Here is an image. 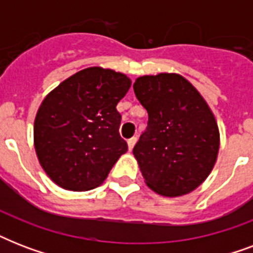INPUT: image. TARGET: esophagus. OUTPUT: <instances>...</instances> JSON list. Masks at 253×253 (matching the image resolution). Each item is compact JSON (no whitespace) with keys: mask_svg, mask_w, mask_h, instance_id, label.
I'll return each instance as SVG.
<instances>
[{"mask_svg":"<svg viewBox=\"0 0 253 253\" xmlns=\"http://www.w3.org/2000/svg\"><path fill=\"white\" fill-rule=\"evenodd\" d=\"M136 140H138V138H136V136H132V138H130L128 140H127V144H128V150L131 151L132 148H134Z\"/></svg>","mask_w":253,"mask_h":253,"instance_id":"34e87169","label":"esophagus"}]
</instances>
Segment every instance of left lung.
Returning <instances> with one entry per match:
<instances>
[{"label": "left lung", "instance_id": "obj_1", "mask_svg": "<svg viewBox=\"0 0 253 253\" xmlns=\"http://www.w3.org/2000/svg\"><path fill=\"white\" fill-rule=\"evenodd\" d=\"M134 91L148 113L146 131L132 151L146 184L166 197L188 194L206 180L219 150L210 107L176 73L139 77Z\"/></svg>", "mask_w": 253, "mask_h": 253}]
</instances>
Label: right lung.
Masks as SVG:
<instances>
[{"mask_svg": "<svg viewBox=\"0 0 253 253\" xmlns=\"http://www.w3.org/2000/svg\"><path fill=\"white\" fill-rule=\"evenodd\" d=\"M131 86L126 75L99 67L83 69L53 89L37 113L34 143L44 172L73 192L106 180L127 151L119 135L117 103Z\"/></svg>", "mask_w": 253, "mask_h": 253, "instance_id": "right-lung-1", "label": "right lung"}]
</instances>
